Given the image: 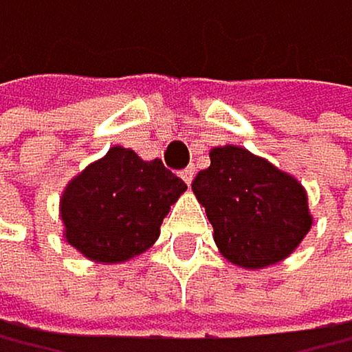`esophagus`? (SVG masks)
I'll return each mask as SVG.
<instances>
[{"mask_svg": "<svg viewBox=\"0 0 352 352\" xmlns=\"http://www.w3.org/2000/svg\"><path fill=\"white\" fill-rule=\"evenodd\" d=\"M179 177H182V179H184V184H186V186H191V182H193V177H196V170H193V168H191V166H188V168H184V170H182V173H179Z\"/></svg>", "mask_w": 352, "mask_h": 352, "instance_id": "esophagus-1", "label": "esophagus"}]
</instances>
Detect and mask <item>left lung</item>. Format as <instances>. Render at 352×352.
Wrapping results in <instances>:
<instances>
[{
	"instance_id": "left-lung-1",
	"label": "left lung",
	"mask_w": 352,
	"mask_h": 352,
	"mask_svg": "<svg viewBox=\"0 0 352 352\" xmlns=\"http://www.w3.org/2000/svg\"><path fill=\"white\" fill-rule=\"evenodd\" d=\"M191 188L205 207L219 254L242 270L281 263L311 230L307 188L244 147L210 149V166Z\"/></svg>"
}]
</instances>
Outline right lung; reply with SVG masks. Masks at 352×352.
<instances>
[{
    "mask_svg": "<svg viewBox=\"0 0 352 352\" xmlns=\"http://www.w3.org/2000/svg\"><path fill=\"white\" fill-rule=\"evenodd\" d=\"M184 191V182L159 159L142 161L133 149L110 147L64 186V239L91 263H126L159 239L166 214Z\"/></svg>",
    "mask_w": 352,
    "mask_h": 352,
    "instance_id": "obj_1",
    "label": "right lung"
}]
</instances>
